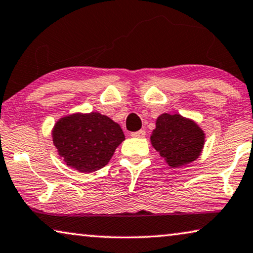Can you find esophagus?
Here are the masks:
<instances>
[{
    "instance_id": "obj_1",
    "label": "esophagus",
    "mask_w": 253,
    "mask_h": 253,
    "mask_svg": "<svg viewBox=\"0 0 253 253\" xmlns=\"http://www.w3.org/2000/svg\"><path fill=\"white\" fill-rule=\"evenodd\" d=\"M130 136H133V137H144L145 136V130L141 129V130H137V131H131Z\"/></svg>"
}]
</instances>
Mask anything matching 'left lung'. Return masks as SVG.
I'll use <instances>...</instances> for the list:
<instances>
[{"instance_id": "8db88e82", "label": "left lung", "mask_w": 253, "mask_h": 253, "mask_svg": "<svg viewBox=\"0 0 253 253\" xmlns=\"http://www.w3.org/2000/svg\"><path fill=\"white\" fill-rule=\"evenodd\" d=\"M151 143L170 167H179L198 158L204 147V133L193 120L164 113L156 122Z\"/></svg>"}]
</instances>
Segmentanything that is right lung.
I'll return each instance as SVG.
<instances>
[{
  "instance_id": "right-lung-1",
  "label": "right lung",
  "mask_w": 253,
  "mask_h": 253,
  "mask_svg": "<svg viewBox=\"0 0 253 253\" xmlns=\"http://www.w3.org/2000/svg\"><path fill=\"white\" fill-rule=\"evenodd\" d=\"M125 140L118 124L101 113H76L55 125L52 141L67 166L79 172L101 169Z\"/></svg>"
}]
</instances>
